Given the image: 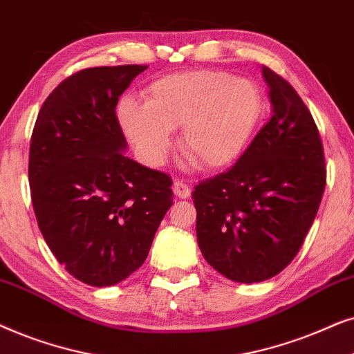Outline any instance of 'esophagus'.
<instances>
[{
    "instance_id": "esophagus-1",
    "label": "esophagus",
    "mask_w": 354,
    "mask_h": 354,
    "mask_svg": "<svg viewBox=\"0 0 354 354\" xmlns=\"http://www.w3.org/2000/svg\"><path fill=\"white\" fill-rule=\"evenodd\" d=\"M173 192H174V196L180 197V199H187V197L191 196V187L187 186L185 181L176 180L173 183Z\"/></svg>"
}]
</instances>
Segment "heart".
I'll return each mask as SVG.
<instances>
[{"label": "heart", "mask_w": 354, "mask_h": 354, "mask_svg": "<svg viewBox=\"0 0 354 354\" xmlns=\"http://www.w3.org/2000/svg\"><path fill=\"white\" fill-rule=\"evenodd\" d=\"M262 93L249 79L223 71H186L153 81L145 103L122 98L118 121L150 163H158L180 128L181 152L199 168L233 163L251 139L262 113Z\"/></svg>", "instance_id": "b5f03b06"}]
</instances>
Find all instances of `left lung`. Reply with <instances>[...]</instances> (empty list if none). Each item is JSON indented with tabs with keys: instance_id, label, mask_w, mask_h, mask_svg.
<instances>
[{
	"instance_id": "1",
	"label": "left lung",
	"mask_w": 354,
	"mask_h": 354,
	"mask_svg": "<svg viewBox=\"0 0 354 354\" xmlns=\"http://www.w3.org/2000/svg\"><path fill=\"white\" fill-rule=\"evenodd\" d=\"M272 116L228 171L201 181L192 199L197 244L238 283L280 273L298 254L325 189V158L313 115L293 87L263 66Z\"/></svg>"
}]
</instances>
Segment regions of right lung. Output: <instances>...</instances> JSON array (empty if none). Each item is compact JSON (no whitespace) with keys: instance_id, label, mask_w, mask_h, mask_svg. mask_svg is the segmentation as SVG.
Masks as SVG:
<instances>
[{"instance_id":"obj_1","label":"right lung","mask_w":354,"mask_h":354,"mask_svg":"<svg viewBox=\"0 0 354 354\" xmlns=\"http://www.w3.org/2000/svg\"><path fill=\"white\" fill-rule=\"evenodd\" d=\"M147 66H103L64 79L30 140L29 183L46 244L74 279L111 286L142 266L173 204L171 178L126 157L118 98Z\"/></svg>"}]
</instances>
